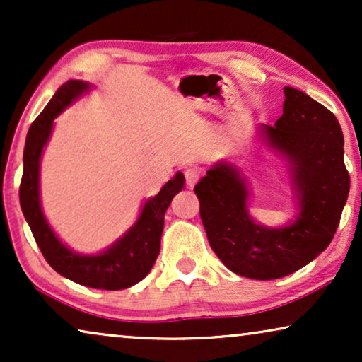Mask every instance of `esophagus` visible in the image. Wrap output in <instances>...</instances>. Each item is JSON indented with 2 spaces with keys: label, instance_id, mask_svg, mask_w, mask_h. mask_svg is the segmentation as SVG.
Wrapping results in <instances>:
<instances>
[{
  "label": "esophagus",
  "instance_id": "34e87169",
  "mask_svg": "<svg viewBox=\"0 0 362 362\" xmlns=\"http://www.w3.org/2000/svg\"><path fill=\"white\" fill-rule=\"evenodd\" d=\"M202 176V168L197 166V165H191L187 166L185 170V177H186V182L189 186H194L197 180Z\"/></svg>",
  "mask_w": 362,
  "mask_h": 362
}]
</instances>
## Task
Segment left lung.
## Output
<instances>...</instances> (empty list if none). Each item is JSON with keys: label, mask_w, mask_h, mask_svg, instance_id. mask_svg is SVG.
Returning a JSON list of instances; mask_svg holds the SVG:
<instances>
[{"label": "left lung", "mask_w": 362, "mask_h": 362, "mask_svg": "<svg viewBox=\"0 0 362 362\" xmlns=\"http://www.w3.org/2000/svg\"><path fill=\"white\" fill-rule=\"evenodd\" d=\"M284 92V115L264 130L293 165L300 201L293 224L280 229L255 224L247 212L245 182L229 163L212 166L194 186L212 250L247 279H281L316 259L333 240L349 192L339 122L305 92L293 87Z\"/></svg>", "instance_id": "8db88e82"}]
</instances>
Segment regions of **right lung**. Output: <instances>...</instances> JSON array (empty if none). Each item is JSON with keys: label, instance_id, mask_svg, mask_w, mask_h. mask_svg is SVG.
<instances>
[{"label": "right lung", "instance_id": "obj_1", "mask_svg": "<svg viewBox=\"0 0 362 362\" xmlns=\"http://www.w3.org/2000/svg\"><path fill=\"white\" fill-rule=\"evenodd\" d=\"M87 88V83L81 81L64 83L54 93L41 115L33 122L24 145V170L19 185V202L44 259L57 274L90 288L123 290L145 279L155 265L160 254L165 212L173 197L185 186V176L182 173H176V176L168 181L153 199H148L136 224L108 250L98 255H78L69 250L49 227L41 211L39 160L44 145L51 136L54 118Z\"/></svg>", "mask_w": 362, "mask_h": 362}]
</instances>
